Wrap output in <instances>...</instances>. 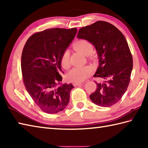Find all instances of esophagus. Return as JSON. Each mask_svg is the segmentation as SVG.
<instances>
[{
    "label": "esophagus",
    "mask_w": 148,
    "mask_h": 148,
    "mask_svg": "<svg viewBox=\"0 0 148 148\" xmlns=\"http://www.w3.org/2000/svg\"><path fill=\"white\" fill-rule=\"evenodd\" d=\"M85 83L84 82H80V83H73V85L74 86H78V85H82V84H84Z\"/></svg>",
    "instance_id": "obj_1"
}]
</instances>
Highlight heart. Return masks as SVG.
<instances>
[{"label":"heart","instance_id":"obj_1","mask_svg":"<svg viewBox=\"0 0 148 148\" xmlns=\"http://www.w3.org/2000/svg\"><path fill=\"white\" fill-rule=\"evenodd\" d=\"M74 48L77 51L83 53L84 55H89L93 51V46L90 42L85 39L77 40L73 45ZM70 53L69 50H65L63 53L60 59L62 67L64 69H68L70 67ZM92 69L90 66L74 67L68 72L67 79L72 83H80L85 80L92 73Z\"/></svg>","mask_w":148,"mask_h":148}]
</instances>
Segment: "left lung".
I'll list each match as a JSON object with an SVG mask.
<instances>
[{"label":"left lung","instance_id":"obj_1","mask_svg":"<svg viewBox=\"0 0 148 148\" xmlns=\"http://www.w3.org/2000/svg\"><path fill=\"white\" fill-rule=\"evenodd\" d=\"M77 38L88 40L95 46L99 58L94 77L103 81L97 83L90 98L96 105L108 108L120 100L130 81L133 60L125 36L113 25L96 21L81 28Z\"/></svg>","mask_w":148,"mask_h":148}]
</instances>
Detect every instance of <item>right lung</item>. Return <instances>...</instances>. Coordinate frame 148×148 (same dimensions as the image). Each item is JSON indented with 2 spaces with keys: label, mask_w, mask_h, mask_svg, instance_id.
Returning a JSON list of instances; mask_svg holds the SVG:
<instances>
[{
  "label": "right lung",
  "mask_w": 148,
  "mask_h": 148,
  "mask_svg": "<svg viewBox=\"0 0 148 148\" xmlns=\"http://www.w3.org/2000/svg\"><path fill=\"white\" fill-rule=\"evenodd\" d=\"M77 33L71 29H47L34 34L22 51L21 67L24 85L43 112L56 114L70 99L72 84H61V56Z\"/></svg>",
  "instance_id": "add662e5"
}]
</instances>
